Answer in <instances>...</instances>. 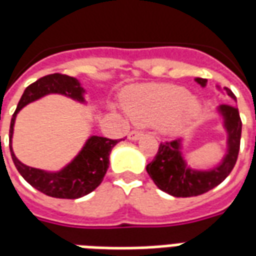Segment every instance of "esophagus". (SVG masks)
Segmentation results:
<instances>
[{"mask_svg": "<svg viewBox=\"0 0 256 256\" xmlns=\"http://www.w3.org/2000/svg\"><path fill=\"white\" fill-rule=\"evenodd\" d=\"M142 134H143L142 130H130V134H128V138H130V140H138V139L142 136Z\"/></svg>", "mask_w": 256, "mask_h": 256, "instance_id": "esophagus-1", "label": "esophagus"}]
</instances>
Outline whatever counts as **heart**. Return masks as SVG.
<instances>
[{"label": "heart", "instance_id": "obj_1", "mask_svg": "<svg viewBox=\"0 0 256 256\" xmlns=\"http://www.w3.org/2000/svg\"><path fill=\"white\" fill-rule=\"evenodd\" d=\"M126 109L139 124H158L169 135L177 134L199 113V102L188 90L174 84H146L126 96Z\"/></svg>", "mask_w": 256, "mask_h": 256}]
</instances>
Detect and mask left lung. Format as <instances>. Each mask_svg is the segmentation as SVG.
<instances>
[{
    "label": "left lung",
    "instance_id": "8db88e82",
    "mask_svg": "<svg viewBox=\"0 0 256 256\" xmlns=\"http://www.w3.org/2000/svg\"><path fill=\"white\" fill-rule=\"evenodd\" d=\"M200 86H206V79L196 78ZM230 98L236 100L232 91L225 87ZM220 112L225 120V128L228 130V152L222 162L212 170H194L187 166L182 160V142L170 140L161 143L154 160L146 166L156 186L164 192L176 198H190L202 195L217 187L229 176V173L236 165L240 150L242 138V118L238 109L234 105H221Z\"/></svg>",
    "mask_w": 256,
    "mask_h": 256
}]
</instances>
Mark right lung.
<instances>
[{
    "label": "right lung",
    "instance_id": "obj_1",
    "mask_svg": "<svg viewBox=\"0 0 256 256\" xmlns=\"http://www.w3.org/2000/svg\"><path fill=\"white\" fill-rule=\"evenodd\" d=\"M83 92L84 90L80 87V83L74 78L61 74H46L24 90L18 108L12 116L10 128H9V148H10L13 164L26 182L31 184L34 188H36L38 191L44 192L48 196L60 198V199H78L94 191L102 182L106 170L109 168L110 151L121 139L91 136L86 142L79 156L69 165L57 173H48L40 169L24 165L14 156L12 150V135L16 114L27 104L39 100L46 94H62L72 100L83 102L84 100Z\"/></svg>",
    "mask_w": 256,
    "mask_h": 256
}]
</instances>
